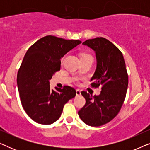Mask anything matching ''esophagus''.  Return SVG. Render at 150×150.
Wrapping results in <instances>:
<instances>
[{
  "label": "esophagus",
  "instance_id": "esophagus-1",
  "mask_svg": "<svg viewBox=\"0 0 150 150\" xmlns=\"http://www.w3.org/2000/svg\"><path fill=\"white\" fill-rule=\"evenodd\" d=\"M76 96H81V92L79 89H77L76 91Z\"/></svg>",
  "mask_w": 150,
  "mask_h": 150
}]
</instances>
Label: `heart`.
Masks as SVG:
<instances>
[{
  "instance_id": "1",
  "label": "heart",
  "mask_w": 150,
  "mask_h": 150,
  "mask_svg": "<svg viewBox=\"0 0 150 150\" xmlns=\"http://www.w3.org/2000/svg\"><path fill=\"white\" fill-rule=\"evenodd\" d=\"M83 57H91L90 56V55L87 54H83L81 55V58H83Z\"/></svg>"
}]
</instances>
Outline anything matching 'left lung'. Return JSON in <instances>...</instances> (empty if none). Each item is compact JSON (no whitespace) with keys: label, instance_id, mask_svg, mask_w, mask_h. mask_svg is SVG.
<instances>
[{"label":"left lung","instance_id":"obj_1","mask_svg":"<svg viewBox=\"0 0 150 150\" xmlns=\"http://www.w3.org/2000/svg\"><path fill=\"white\" fill-rule=\"evenodd\" d=\"M95 51L97 66L92 76V87H101L99 96L82 91L85 106L79 111L81 120L91 126H100L110 122L119 113L126 96L128 76L123 54L119 48L104 38L83 43Z\"/></svg>","mask_w":150,"mask_h":150}]
</instances>
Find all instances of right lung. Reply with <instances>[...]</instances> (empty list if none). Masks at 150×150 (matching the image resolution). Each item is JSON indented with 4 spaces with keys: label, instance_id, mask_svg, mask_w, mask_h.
<instances>
[{
    "label": "right lung",
    "instance_id": "obj_1",
    "mask_svg": "<svg viewBox=\"0 0 150 150\" xmlns=\"http://www.w3.org/2000/svg\"><path fill=\"white\" fill-rule=\"evenodd\" d=\"M81 43L47 35L28 49L18 70L17 85L22 107L34 122H55L65 104L76 96V90L69 86L51 90L49 81L60 70L61 59Z\"/></svg>",
    "mask_w": 150,
    "mask_h": 150
}]
</instances>
